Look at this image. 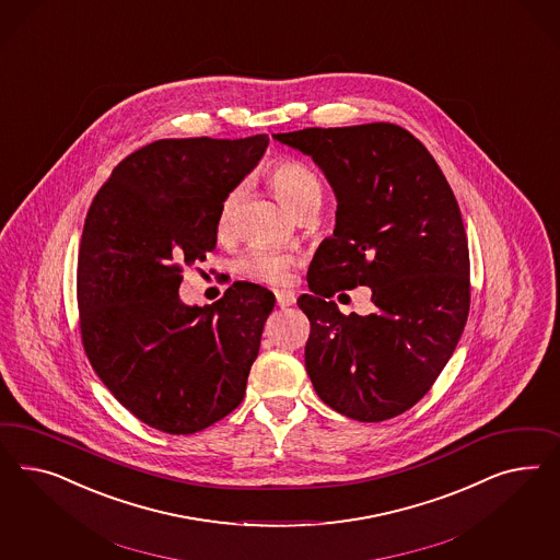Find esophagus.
Masks as SVG:
<instances>
[{
	"instance_id": "1",
	"label": "esophagus",
	"mask_w": 560,
	"mask_h": 560,
	"mask_svg": "<svg viewBox=\"0 0 560 560\" xmlns=\"http://www.w3.org/2000/svg\"><path fill=\"white\" fill-rule=\"evenodd\" d=\"M275 298H277V304L281 305V307H289V305L295 304V293L293 291H285V289L275 291Z\"/></svg>"
}]
</instances>
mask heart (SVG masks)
I'll return each mask as SVG.
<instances>
[{"mask_svg":"<svg viewBox=\"0 0 560 560\" xmlns=\"http://www.w3.org/2000/svg\"><path fill=\"white\" fill-rule=\"evenodd\" d=\"M269 180L281 203L298 218L318 213L324 203V187L316 172L307 168L298 160L277 162L269 172ZM244 199V185L230 188L221 197L218 215H215V232L218 236L228 237L234 232L237 209ZM293 265V256L271 248H250L248 253L237 258V271L244 277L281 285L289 279V269Z\"/></svg>","mask_w":560,"mask_h":560,"instance_id":"heart-1","label":"heart"}]
</instances>
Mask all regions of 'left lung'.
Here are the masks:
<instances>
[{
  "label": "left lung",
  "mask_w": 560,
  "mask_h": 560,
  "mask_svg": "<svg viewBox=\"0 0 560 560\" xmlns=\"http://www.w3.org/2000/svg\"><path fill=\"white\" fill-rule=\"evenodd\" d=\"M310 155L337 195V225L307 269L305 370L340 415L377 423L415 407L458 345L470 256L458 201L423 143L392 122L272 136ZM373 288L345 317L329 298Z\"/></svg>",
  "instance_id": "1"
}]
</instances>
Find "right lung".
<instances>
[{
  "label": "right lung",
  "mask_w": 560,
  "mask_h": 560,
  "mask_svg": "<svg viewBox=\"0 0 560 560\" xmlns=\"http://www.w3.org/2000/svg\"><path fill=\"white\" fill-rule=\"evenodd\" d=\"M267 145V136L153 141L113 170L88 209L78 255L85 355L158 431H203L244 398L275 295L236 281L199 307L183 304L178 288L183 269L215 250L221 197Z\"/></svg>",
  "instance_id": "obj_1"
}]
</instances>
